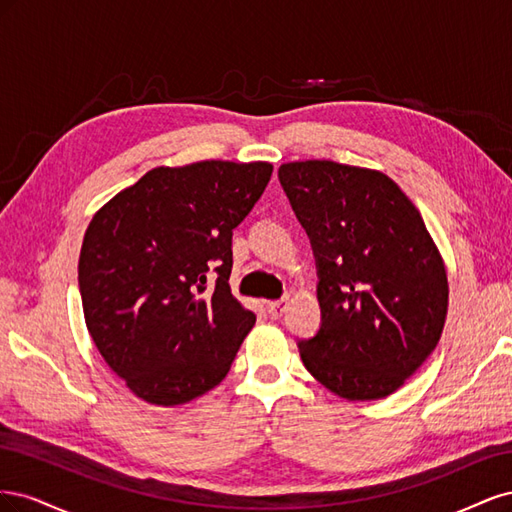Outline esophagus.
I'll use <instances>...</instances> for the list:
<instances>
[{"label":"esophagus","mask_w":512,"mask_h":512,"mask_svg":"<svg viewBox=\"0 0 512 512\" xmlns=\"http://www.w3.org/2000/svg\"><path fill=\"white\" fill-rule=\"evenodd\" d=\"M286 305H288V299L269 301V303H267V309H269V314H271L273 318H280V316L286 312Z\"/></svg>","instance_id":"34e87169"}]
</instances>
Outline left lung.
Returning <instances> with one entry per match:
<instances>
[{
	"instance_id": "obj_1",
	"label": "left lung",
	"mask_w": 512,
	"mask_h": 512,
	"mask_svg": "<svg viewBox=\"0 0 512 512\" xmlns=\"http://www.w3.org/2000/svg\"><path fill=\"white\" fill-rule=\"evenodd\" d=\"M277 177L318 269L320 329L299 342L303 365L350 401L395 393L438 346L448 309L421 213L378 170L305 160Z\"/></svg>"
}]
</instances>
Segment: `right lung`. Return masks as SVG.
Instances as JSON below:
<instances>
[{"mask_svg":"<svg viewBox=\"0 0 512 512\" xmlns=\"http://www.w3.org/2000/svg\"><path fill=\"white\" fill-rule=\"evenodd\" d=\"M271 173L269 162L160 166L89 222L79 258L87 329L147 404H188L218 386L254 327L228 286L232 230Z\"/></svg>","mask_w":512,"mask_h":512,"instance_id":"add662e5","label":"right lung"}]
</instances>
